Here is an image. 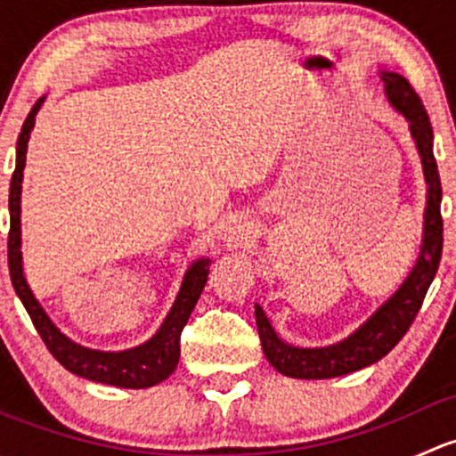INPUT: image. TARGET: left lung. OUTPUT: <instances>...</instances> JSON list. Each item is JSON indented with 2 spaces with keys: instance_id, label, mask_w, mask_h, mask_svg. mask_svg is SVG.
Masks as SVG:
<instances>
[{
  "instance_id": "obj_1",
  "label": "left lung",
  "mask_w": 456,
  "mask_h": 456,
  "mask_svg": "<svg viewBox=\"0 0 456 456\" xmlns=\"http://www.w3.org/2000/svg\"><path fill=\"white\" fill-rule=\"evenodd\" d=\"M379 79L384 81V92L395 112L408 121L412 141L419 151L421 167L426 178V209H424V236H421L419 256L415 266L406 275L397 291L377 306L360 329L353 330L348 338L329 346L302 348L284 342L260 305H256V324L260 333L262 351L269 364L282 375L293 379H330L355 372L375 364L388 355L399 339L411 329L412 320L421 309L428 287L435 280L444 247V220H441V181L436 172V160L432 154V126L424 103L412 90L411 84L397 72L381 70Z\"/></svg>"
}]
</instances>
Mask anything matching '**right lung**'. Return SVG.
Segmentation results:
<instances>
[{
	"label": "right lung",
	"instance_id": "add662e5",
	"mask_svg": "<svg viewBox=\"0 0 456 456\" xmlns=\"http://www.w3.org/2000/svg\"><path fill=\"white\" fill-rule=\"evenodd\" d=\"M45 96H41L32 105L30 114L21 126L20 139H17V160L15 172L11 181V194H8V211H11V233H8V269H11V280L15 293L20 296L21 305L28 311L37 333L41 335L48 351L53 353L54 360L66 370L75 375L86 377L99 384L118 386V388H150V386L160 384L167 379L178 366L181 357V333L199 302L202 289L209 275V257H199L191 262L190 269L183 275L181 289L174 300L172 309L165 315L163 324L159 326L154 335L147 342L139 344L127 351H96V348L81 346L72 342L66 333L57 329L39 300L35 297L28 280L24 273V257H21V183H24L26 167V151H28L30 132L35 127V117L44 105Z\"/></svg>",
	"mask_w": 456,
	"mask_h": 456
}]
</instances>
